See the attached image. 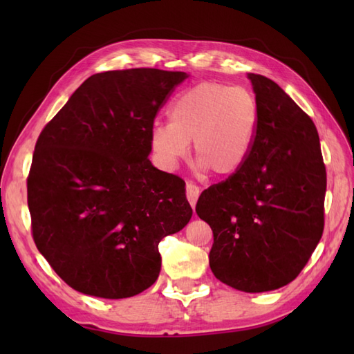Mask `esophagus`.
<instances>
[{"mask_svg":"<svg viewBox=\"0 0 354 354\" xmlns=\"http://www.w3.org/2000/svg\"><path fill=\"white\" fill-rule=\"evenodd\" d=\"M199 194H201L199 186H196L194 183H187L186 185V196H187V201H189V203L192 205V208H195L196 201L199 198Z\"/></svg>","mask_w":354,"mask_h":354,"instance_id":"esophagus-1","label":"esophagus"}]
</instances>
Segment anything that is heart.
<instances>
[{"instance_id": "1", "label": "heart", "mask_w": 354, "mask_h": 354, "mask_svg": "<svg viewBox=\"0 0 354 354\" xmlns=\"http://www.w3.org/2000/svg\"><path fill=\"white\" fill-rule=\"evenodd\" d=\"M168 120L151 131V149L160 167L174 168L192 142L199 168L230 177L251 153L260 109L248 90L201 82L171 103Z\"/></svg>"}]
</instances>
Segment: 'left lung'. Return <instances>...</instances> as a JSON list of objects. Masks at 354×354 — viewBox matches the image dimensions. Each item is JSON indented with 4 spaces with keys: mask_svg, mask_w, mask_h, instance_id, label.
<instances>
[{
    "mask_svg": "<svg viewBox=\"0 0 354 354\" xmlns=\"http://www.w3.org/2000/svg\"><path fill=\"white\" fill-rule=\"evenodd\" d=\"M260 109L251 153L196 203L212 229L209 267L243 292L292 282L324 233L326 169L310 116L272 80L248 73Z\"/></svg>",
    "mask_w": 354,
    "mask_h": 354,
    "instance_id": "1",
    "label": "left lung"
}]
</instances>
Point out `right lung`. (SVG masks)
<instances>
[{"mask_svg":"<svg viewBox=\"0 0 354 354\" xmlns=\"http://www.w3.org/2000/svg\"><path fill=\"white\" fill-rule=\"evenodd\" d=\"M189 75H91L41 131L28 177L32 236L75 291L128 298L155 283L158 245L192 217L185 181L155 168L158 111Z\"/></svg>","mask_w":354,"mask_h":354,"instance_id":"right-lung-1","label":"right lung"}]
</instances>
